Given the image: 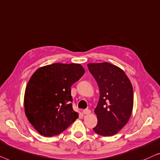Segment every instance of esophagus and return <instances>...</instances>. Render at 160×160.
I'll list each match as a JSON object with an SVG mask.
<instances>
[{"label": "esophagus", "mask_w": 160, "mask_h": 160, "mask_svg": "<svg viewBox=\"0 0 160 160\" xmlns=\"http://www.w3.org/2000/svg\"><path fill=\"white\" fill-rule=\"evenodd\" d=\"M82 113L84 114H88L91 113V110L88 109H83L82 110Z\"/></svg>", "instance_id": "esophagus-1"}]
</instances>
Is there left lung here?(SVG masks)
Here are the masks:
<instances>
[{
  "mask_svg": "<svg viewBox=\"0 0 160 160\" xmlns=\"http://www.w3.org/2000/svg\"><path fill=\"white\" fill-rule=\"evenodd\" d=\"M97 82L100 97L95 113L98 123L94 132L102 136L118 133L127 124L133 107V91L130 80L118 67L108 62L88 64Z\"/></svg>",
  "mask_w": 160,
  "mask_h": 160,
  "instance_id": "left-lung-1",
  "label": "left lung"
}]
</instances>
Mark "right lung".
<instances>
[{
	"label": "right lung",
	"mask_w": 160,
	"mask_h": 160,
	"mask_svg": "<svg viewBox=\"0 0 160 160\" xmlns=\"http://www.w3.org/2000/svg\"><path fill=\"white\" fill-rule=\"evenodd\" d=\"M84 73L79 64L56 63L40 67L30 78L24 94V110L40 135L57 136L78 118L72 108L71 87Z\"/></svg>",
	"instance_id": "obj_1"
}]
</instances>
